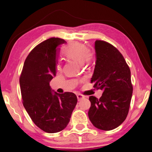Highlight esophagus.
Masks as SVG:
<instances>
[{"label":"esophagus","mask_w":152,"mask_h":152,"mask_svg":"<svg viewBox=\"0 0 152 152\" xmlns=\"http://www.w3.org/2000/svg\"><path fill=\"white\" fill-rule=\"evenodd\" d=\"M77 99H78V100L80 101H81V100L84 99V96H83V95L81 94H77Z\"/></svg>","instance_id":"esophagus-1"}]
</instances>
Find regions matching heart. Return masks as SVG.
Here are the masks:
<instances>
[{
  "label": "heart",
  "instance_id": "obj_1",
  "mask_svg": "<svg viewBox=\"0 0 152 152\" xmlns=\"http://www.w3.org/2000/svg\"><path fill=\"white\" fill-rule=\"evenodd\" d=\"M64 57L68 60L76 61L80 64L88 62L91 61L92 55L89 50L83 43L73 42L67 45L63 50ZM58 70H61V66L58 64L56 66Z\"/></svg>",
  "mask_w": 152,
  "mask_h": 152
}]
</instances>
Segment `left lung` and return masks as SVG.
<instances>
[{
	"label": "left lung",
	"instance_id": "1",
	"mask_svg": "<svg viewBox=\"0 0 152 152\" xmlns=\"http://www.w3.org/2000/svg\"><path fill=\"white\" fill-rule=\"evenodd\" d=\"M96 65L91 82L103 91L99 99L89 97L88 117L95 127L110 131L121 124L127 117L133 93L129 67L123 55L110 43L95 42Z\"/></svg>",
	"mask_w": 152,
	"mask_h": 152
}]
</instances>
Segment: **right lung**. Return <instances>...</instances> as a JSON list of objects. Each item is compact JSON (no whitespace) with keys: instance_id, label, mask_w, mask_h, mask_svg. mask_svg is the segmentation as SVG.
<instances>
[{"instance_id":"obj_1","label":"right lung","mask_w":152,"mask_h":152,"mask_svg":"<svg viewBox=\"0 0 152 152\" xmlns=\"http://www.w3.org/2000/svg\"><path fill=\"white\" fill-rule=\"evenodd\" d=\"M65 43L51 37L36 45L24 62L19 78L23 104L33 122L43 132L65 129L77 103L73 92L52 93L50 82L56 75V50Z\"/></svg>"}]
</instances>
